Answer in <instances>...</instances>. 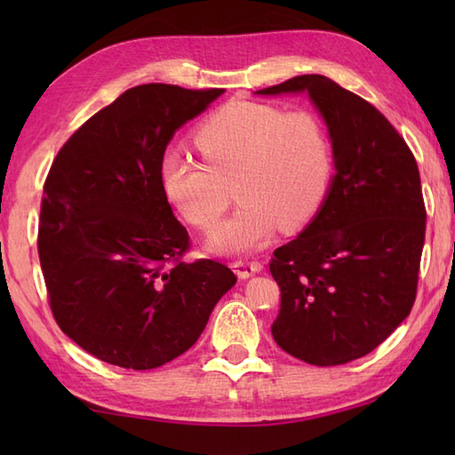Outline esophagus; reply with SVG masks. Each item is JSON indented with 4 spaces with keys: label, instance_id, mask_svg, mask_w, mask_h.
Wrapping results in <instances>:
<instances>
[{
    "label": "esophagus",
    "instance_id": "34e87169",
    "mask_svg": "<svg viewBox=\"0 0 455 455\" xmlns=\"http://www.w3.org/2000/svg\"><path fill=\"white\" fill-rule=\"evenodd\" d=\"M235 272L240 279H246L250 275H254L258 272H262L264 269V264L259 262V259H236V262L233 264Z\"/></svg>",
    "mask_w": 455,
    "mask_h": 455
}]
</instances>
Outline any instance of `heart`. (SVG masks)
<instances>
[{
	"label": "heart",
	"mask_w": 455,
	"mask_h": 455,
	"mask_svg": "<svg viewBox=\"0 0 455 455\" xmlns=\"http://www.w3.org/2000/svg\"><path fill=\"white\" fill-rule=\"evenodd\" d=\"M203 162L166 152L164 196L191 227L209 230L235 196L240 205L211 235V246L246 252L264 246L275 225L293 230L315 215L331 186L332 140L321 115L230 101L193 132Z\"/></svg>",
	"instance_id": "heart-1"
}]
</instances>
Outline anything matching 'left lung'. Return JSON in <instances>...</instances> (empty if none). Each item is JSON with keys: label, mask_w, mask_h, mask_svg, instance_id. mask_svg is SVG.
Segmentation results:
<instances>
[{"label": "left lung", "mask_w": 455, "mask_h": 455, "mask_svg": "<svg viewBox=\"0 0 455 455\" xmlns=\"http://www.w3.org/2000/svg\"><path fill=\"white\" fill-rule=\"evenodd\" d=\"M297 92L323 113L336 176L311 225L269 262L282 291L272 334L297 360L340 365L375 350L409 316L427 207L414 154L379 109L318 74L258 93Z\"/></svg>", "instance_id": "obj_1"}]
</instances>
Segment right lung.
Here are the masks:
<instances>
[{
    "label": "right lung",
    "instance_id": "add662e5",
    "mask_svg": "<svg viewBox=\"0 0 455 455\" xmlns=\"http://www.w3.org/2000/svg\"><path fill=\"white\" fill-rule=\"evenodd\" d=\"M222 92L131 88L64 142L48 172L38 225L48 305L60 331L101 362H172L236 283L217 259L183 262L191 240L158 176L173 132Z\"/></svg>",
    "mask_w": 455,
    "mask_h": 455
}]
</instances>
